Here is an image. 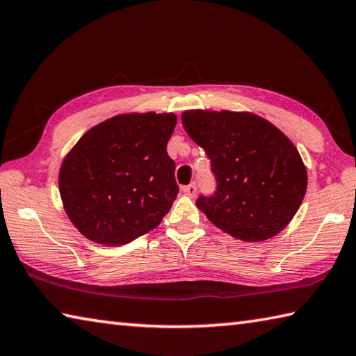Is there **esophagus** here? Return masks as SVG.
I'll use <instances>...</instances> for the list:
<instances>
[{
  "instance_id": "34e87169",
  "label": "esophagus",
  "mask_w": 356,
  "mask_h": 356,
  "mask_svg": "<svg viewBox=\"0 0 356 356\" xmlns=\"http://www.w3.org/2000/svg\"><path fill=\"white\" fill-rule=\"evenodd\" d=\"M197 183H192V184H189V186H184L183 187V192L186 193V195H191V197H195V193H197Z\"/></svg>"
}]
</instances>
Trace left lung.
<instances>
[{
  "label": "left lung",
  "instance_id": "8db88e82",
  "mask_svg": "<svg viewBox=\"0 0 356 356\" xmlns=\"http://www.w3.org/2000/svg\"><path fill=\"white\" fill-rule=\"evenodd\" d=\"M183 127L211 159L216 192L201 193L200 211L243 241L276 236L298 212L307 191L299 152L282 131L251 113L184 111Z\"/></svg>",
  "mask_w": 356,
  "mask_h": 356
}]
</instances>
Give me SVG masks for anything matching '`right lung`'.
Wrapping results in <instances>:
<instances>
[{
    "label": "right lung",
    "mask_w": 356,
    "mask_h": 356,
    "mask_svg": "<svg viewBox=\"0 0 356 356\" xmlns=\"http://www.w3.org/2000/svg\"><path fill=\"white\" fill-rule=\"evenodd\" d=\"M175 115H119L80 138L58 187L74 226L100 245L130 243L161 223L179 187L167 143Z\"/></svg>",
    "instance_id": "right-lung-1"
}]
</instances>
